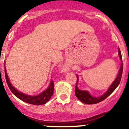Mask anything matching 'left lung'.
<instances>
[{
    "label": "left lung",
    "instance_id": "obj_1",
    "mask_svg": "<svg viewBox=\"0 0 129 129\" xmlns=\"http://www.w3.org/2000/svg\"><path fill=\"white\" fill-rule=\"evenodd\" d=\"M118 54H119L120 60L122 61V63H121L120 69H119V72H118L116 78H115V80H114V82H113L112 83L111 85H110V87H109L107 90L103 95L100 96V97L92 96V95L89 93V91L82 90L79 89L77 87V84L78 82H79V77L77 75V80L76 85H75V93L76 97H77V99L79 101H81L83 103L86 104H97L99 103V102H101V101H104V100L107 97H109V96L115 90V89L117 87L119 84H120L121 78H122V72H123V63H122V55H121L120 50L119 48Z\"/></svg>",
    "mask_w": 129,
    "mask_h": 129
}]
</instances>
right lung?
I'll return each instance as SVG.
<instances>
[{"label":"right lung","mask_w":129,"mask_h":129,"mask_svg":"<svg viewBox=\"0 0 129 129\" xmlns=\"http://www.w3.org/2000/svg\"><path fill=\"white\" fill-rule=\"evenodd\" d=\"M5 75H6V81H7L9 89L17 98L26 103L36 105L45 104L50 100V97H52L53 93H54V82L52 80L47 89L42 92L39 94L37 95H27L23 92H20L12 85L11 82L9 80L8 75L7 74L6 65H5Z\"/></svg>","instance_id":"obj_1"}]
</instances>
